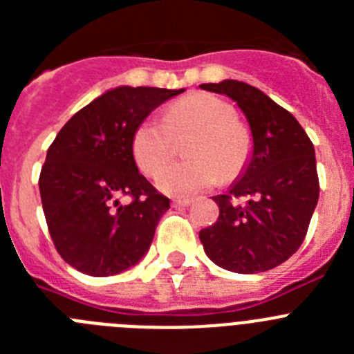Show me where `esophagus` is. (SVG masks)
<instances>
[{"label": "esophagus", "instance_id": "obj_1", "mask_svg": "<svg viewBox=\"0 0 354 354\" xmlns=\"http://www.w3.org/2000/svg\"><path fill=\"white\" fill-rule=\"evenodd\" d=\"M171 205L174 207H187V205H192V200L189 198H177L171 202Z\"/></svg>", "mask_w": 354, "mask_h": 354}]
</instances>
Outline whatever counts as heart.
<instances>
[{
  "label": "heart",
  "mask_w": 354,
  "mask_h": 354,
  "mask_svg": "<svg viewBox=\"0 0 354 354\" xmlns=\"http://www.w3.org/2000/svg\"><path fill=\"white\" fill-rule=\"evenodd\" d=\"M189 133L185 153L190 159L158 175L156 184L162 193L196 195L218 179L232 180L246 167L252 150L248 131L237 122L236 108L211 93H189L168 106L162 120L140 122L131 138L134 162L154 177L169 160L174 140Z\"/></svg>",
  "instance_id": "heart-1"
}]
</instances>
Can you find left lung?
Returning <instances> with one entry per match:
<instances>
[{
	"mask_svg": "<svg viewBox=\"0 0 354 354\" xmlns=\"http://www.w3.org/2000/svg\"><path fill=\"white\" fill-rule=\"evenodd\" d=\"M237 102L253 136L239 179L214 196L220 216L200 230L207 257L234 273L273 270L301 246L319 200L315 150L292 115L243 81L200 84Z\"/></svg>",
	"mask_w": 354,
	"mask_h": 354,
	"instance_id": "8db88e82",
	"label": "left lung"
}]
</instances>
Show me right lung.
<instances>
[{"instance_id": "right-lung-1", "label": "right lung", "mask_w": 354, "mask_h": 354, "mask_svg": "<svg viewBox=\"0 0 354 354\" xmlns=\"http://www.w3.org/2000/svg\"><path fill=\"white\" fill-rule=\"evenodd\" d=\"M184 92L118 86L80 109L56 134L39 177L56 252L90 277L126 271L143 257L170 200L138 171L131 138L158 106ZM120 196H131L122 206Z\"/></svg>"}]
</instances>
